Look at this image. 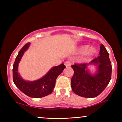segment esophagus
Here are the masks:
<instances>
[{
  "label": "esophagus",
  "instance_id": "esophagus-1",
  "mask_svg": "<svg viewBox=\"0 0 122 122\" xmlns=\"http://www.w3.org/2000/svg\"><path fill=\"white\" fill-rule=\"evenodd\" d=\"M64 64H65L66 67H69L71 65V62H70L69 61H65V63H64Z\"/></svg>",
  "mask_w": 122,
  "mask_h": 122
}]
</instances>
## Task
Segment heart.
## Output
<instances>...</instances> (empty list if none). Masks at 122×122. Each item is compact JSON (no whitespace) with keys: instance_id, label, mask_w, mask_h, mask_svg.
<instances>
[{"instance_id":"heart-1","label":"heart","mask_w":122,"mask_h":122,"mask_svg":"<svg viewBox=\"0 0 122 122\" xmlns=\"http://www.w3.org/2000/svg\"><path fill=\"white\" fill-rule=\"evenodd\" d=\"M77 51L80 53H83L84 56L87 58H91L97 53V49L95 46H89L88 45H81L77 48Z\"/></svg>"}]
</instances>
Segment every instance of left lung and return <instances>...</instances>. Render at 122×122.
Here are the masks:
<instances>
[{
  "instance_id": "left-lung-1",
  "label": "left lung",
  "mask_w": 122,
  "mask_h": 122,
  "mask_svg": "<svg viewBox=\"0 0 122 122\" xmlns=\"http://www.w3.org/2000/svg\"><path fill=\"white\" fill-rule=\"evenodd\" d=\"M100 56L89 64H75L72 66L74 75L71 79V87L80 96L92 98L97 96L104 90L111 78L112 65L109 54L103 44L100 45ZM95 66L91 72L89 66Z\"/></svg>"
}]
</instances>
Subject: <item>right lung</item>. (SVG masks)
I'll list each match as a JSON object with an SVG mask.
<instances>
[{"mask_svg":"<svg viewBox=\"0 0 122 122\" xmlns=\"http://www.w3.org/2000/svg\"><path fill=\"white\" fill-rule=\"evenodd\" d=\"M31 43H28L21 49L15 58L13 65V81L18 89L30 97L41 98L50 94L53 92L57 77L65 68L64 64L53 66L46 75L40 79L34 81L26 80L18 72V65L25 51L29 49Z\"/></svg>","mask_w":122,"mask_h":122,"instance_id":"right-lung-1","label":"right lung"}]
</instances>
